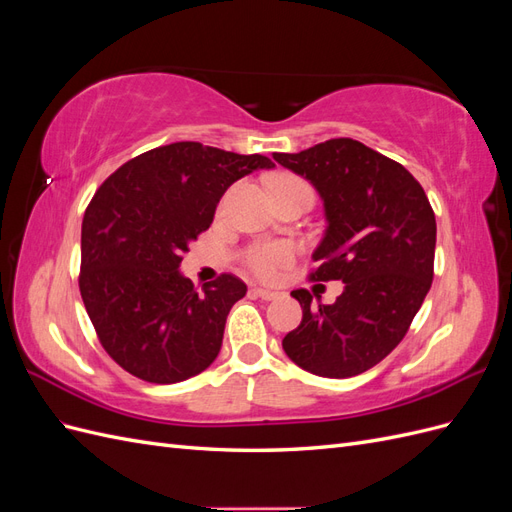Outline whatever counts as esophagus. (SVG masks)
Masks as SVG:
<instances>
[{
	"instance_id": "1",
	"label": "esophagus",
	"mask_w": 512,
	"mask_h": 512,
	"mask_svg": "<svg viewBox=\"0 0 512 512\" xmlns=\"http://www.w3.org/2000/svg\"><path fill=\"white\" fill-rule=\"evenodd\" d=\"M252 294H254V297L262 299V301H273V299L280 297V292H275V290H265V288H252Z\"/></svg>"
}]
</instances>
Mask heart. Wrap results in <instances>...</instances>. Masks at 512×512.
<instances>
[{
	"label": "heart",
	"mask_w": 512,
	"mask_h": 512,
	"mask_svg": "<svg viewBox=\"0 0 512 512\" xmlns=\"http://www.w3.org/2000/svg\"><path fill=\"white\" fill-rule=\"evenodd\" d=\"M269 183H271L275 194L297 190V188L312 192V188H309V183L305 179H301L297 175H290V173L275 175V177H271ZM241 258H243V265L250 269L258 277V280L269 282V280H275L277 273L290 265L294 258V252L288 243H282V241H260V243L247 245Z\"/></svg>",
	"instance_id": "1"
}]
</instances>
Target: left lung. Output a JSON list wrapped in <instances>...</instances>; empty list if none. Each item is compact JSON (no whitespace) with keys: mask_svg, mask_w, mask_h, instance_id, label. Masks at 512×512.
Instances as JSON below:
<instances>
[{"mask_svg":"<svg viewBox=\"0 0 512 512\" xmlns=\"http://www.w3.org/2000/svg\"><path fill=\"white\" fill-rule=\"evenodd\" d=\"M273 158L312 181L324 200L329 228L307 277L346 284L333 305L318 307L305 288L292 290L303 320L282 346L316 376H359L395 350L427 297L436 215L404 166L352 138Z\"/></svg>","mask_w":512,"mask_h":512,"instance_id":"1","label":"left lung"}]
</instances>
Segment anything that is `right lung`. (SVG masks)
<instances>
[{"instance_id":"right-lung-1","label":"right lung","mask_w":512,"mask_h":512,"mask_svg":"<svg viewBox=\"0 0 512 512\" xmlns=\"http://www.w3.org/2000/svg\"><path fill=\"white\" fill-rule=\"evenodd\" d=\"M275 164L192 141L141 153L85 209L79 288L102 348L128 374L173 384L205 371L222 348L237 275L194 288L177 269L237 179Z\"/></svg>"}]
</instances>
